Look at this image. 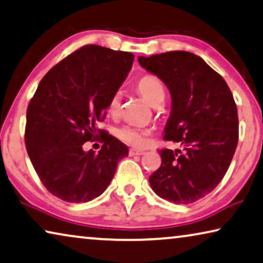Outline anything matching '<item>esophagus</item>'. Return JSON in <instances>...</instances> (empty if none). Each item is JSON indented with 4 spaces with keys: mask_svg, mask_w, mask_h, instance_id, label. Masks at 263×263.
I'll list each match as a JSON object with an SVG mask.
<instances>
[{
    "mask_svg": "<svg viewBox=\"0 0 263 263\" xmlns=\"http://www.w3.org/2000/svg\"><path fill=\"white\" fill-rule=\"evenodd\" d=\"M128 154H130V156H142L145 154V151L138 150V148H131Z\"/></svg>",
    "mask_w": 263,
    "mask_h": 263,
    "instance_id": "1",
    "label": "esophagus"
}]
</instances>
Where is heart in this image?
<instances>
[{
    "instance_id": "b5f03b06",
    "label": "heart",
    "mask_w": 263,
    "mask_h": 263,
    "mask_svg": "<svg viewBox=\"0 0 263 263\" xmlns=\"http://www.w3.org/2000/svg\"><path fill=\"white\" fill-rule=\"evenodd\" d=\"M137 87H138L139 93L144 97V99L150 105H154L159 100H164L165 91H164V85L159 78L155 76H145L138 81ZM120 101L121 93L116 92L107 104V111L109 115L115 116L118 113ZM117 135L121 140L133 145V146H144L147 142L148 132L143 130V128L132 126V125H126V126L119 128Z\"/></svg>"
}]
</instances>
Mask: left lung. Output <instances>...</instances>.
<instances>
[{
    "label": "left lung",
    "instance_id": "8db88e82",
    "mask_svg": "<svg viewBox=\"0 0 263 263\" xmlns=\"http://www.w3.org/2000/svg\"><path fill=\"white\" fill-rule=\"evenodd\" d=\"M138 61L169 88L172 105L164 139L182 146L159 151L162 164L148 182L160 198L194 203L218 185L236 150L238 117L232 91L193 53L174 50Z\"/></svg>",
    "mask_w": 263,
    "mask_h": 263
}]
</instances>
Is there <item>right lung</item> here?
Masks as SVG:
<instances>
[{"label":"right lung","instance_id":"1","mask_svg":"<svg viewBox=\"0 0 263 263\" xmlns=\"http://www.w3.org/2000/svg\"><path fill=\"white\" fill-rule=\"evenodd\" d=\"M133 59L128 52L84 46L54 66L31 98L27 152L46 189L62 201L85 203L100 196L128 155L126 145L96 126L105 119ZM89 140L104 143L98 154L82 148Z\"/></svg>","mask_w":263,"mask_h":263}]
</instances>
